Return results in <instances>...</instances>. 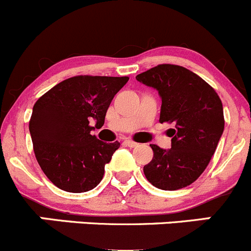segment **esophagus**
<instances>
[{"label": "esophagus", "mask_w": 251, "mask_h": 251, "mask_svg": "<svg viewBox=\"0 0 251 251\" xmlns=\"http://www.w3.org/2000/svg\"><path fill=\"white\" fill-rule=\"evenodd\" d=\"M125 145L127 146V147L133 148V147H137L138 143L135 142V141H132V140H125Z\"/></svg>", "instance_id": "1"}]
</instances>
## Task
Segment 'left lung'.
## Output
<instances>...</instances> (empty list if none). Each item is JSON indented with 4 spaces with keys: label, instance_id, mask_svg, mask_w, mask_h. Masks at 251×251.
<instances>
[{
    "label": "left lung",
    "instance_id": "8db88e82",
    "mask_svg": "<svg viewBox=\"0 0 251 251\" xmlns=\"http://www.w3.org/2000/svg\"><path fill=\"white\" fill-rule=\"evenodd\" d=\"M136 79L158 91L160 123L174 124L172 148L151 145L153 159L143 173L153 186L179 190L193 184L210 163L225 130L223 105L215 89L182 66L158 65Z\"/></svg>",
    "mask_w": 251,
    "mask_h": 251
}]
</instances>
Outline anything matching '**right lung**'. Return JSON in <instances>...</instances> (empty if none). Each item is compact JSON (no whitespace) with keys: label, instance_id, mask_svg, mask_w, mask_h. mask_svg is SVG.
<instances>
[{"label":"right lung","instance_id":"1","mask_svg":"<svg viewBox=\"0 0 251 251\" xmlns=\"http://www.w3.org/2000/svg\"><path fill=\"white\" fill-rule=\"evenodd\" d=\"M128 77L75 76L60 82L36 100L29 131L35 158L58 189L86 193L100 182L104 167L120 142L105 143L91 135L101 127L114 96Z\"/></svg>","mask_w":251,"mask_h":251}]
</instances>
